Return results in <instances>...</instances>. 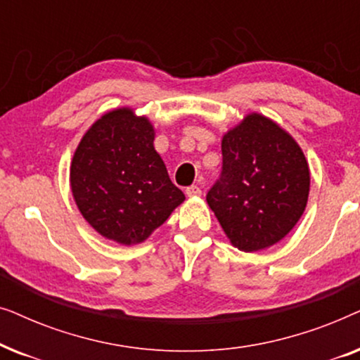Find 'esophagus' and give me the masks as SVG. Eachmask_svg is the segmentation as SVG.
I'll return each instance as SVG.
<instances>
[{"instance_id":"obj_1","label":"esophagus","mask_w":360,"mask_h":360,"mask_svg":"<svg viewBox=\"0 0 360 360\" xmlns=\"http://www.w3.org/2000/svg\"><path fill=\"white\" fill-rule=\"evenodd\" d=\"M185 193L188 196H201V188L198 185H191L188 188L185 190Z\"/></svg>"}]
</instances>
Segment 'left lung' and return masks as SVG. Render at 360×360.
Wrapping results in <instances>:
<instances>
[{
    "label": "left lung",
    "mask_w": 360,
    "mask_h": 360,
    "mask_svg": "<svg viewBox=\"0 0 360 360\" xmlns=\"http://www.w3.org/2000/svg\"><path fill=\"white\" fill-rule=\"evenodd\" d=\"M221 152L223 169L206 201L231 244L244 252L277 244L307 208L303 150L277 122L252 112L226 132Z\"/></svg>",
    "instance_id": "left-lung-1"
}]
</instances>
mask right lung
I'll return each mask as SVG.
<instances>
[{"mask_svg": "<svg viewBox=\"0 0 360 360\" xmlns=\"http://www.w3.org/2000/svg\"><path fill=\"white\" fill-rule=\"evenodd\" d=\"M154 127L129 108L101 116L78 144L70 167L75 203L103 238L139 244L185 200L154 149Z\"/></svg>", "mask_w": 360, "mask_h": 360, "instance_id": "add662e5", "label": "right lung"}]
</instances>
